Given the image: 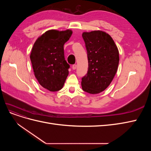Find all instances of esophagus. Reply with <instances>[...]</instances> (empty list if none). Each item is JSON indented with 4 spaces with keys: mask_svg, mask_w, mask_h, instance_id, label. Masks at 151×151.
Masks as SVG:
<instances>
[{
    "mask_svg": "<svg viewBox=\"0 0 151 151\" xmlns=\"http://www.w3.org/2000/svg\"><path fill=\"white\" fill-rule=\"evenodd\" d=\"M72 69H73V70H76V68H77V65H76V64L72 65Z\"/></svg>",
    "mask_w": 151,
    "mask_h": 151,
    "instance_id": "esophagus-1",
    "label": "esophagus"
}]
</instances>
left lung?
<instances>
[{
  "label": "left lung",
  "mask_w": 151,
  "mask_h": 151,
  "mask_svg": "<svg viewBox=\"0 0 151 151\" xmlns=\"http://www.w3.org/2000/svg\"><path fill=\"white\" fill-rule=\"evenodd\" d=\"M88 59V70L82 78V88L90 94L106 89L116 74L119 52L112 38L102 31L83 33Z\"/></svg>",
  "instance_id": "8db88e82"
}]
</instances>
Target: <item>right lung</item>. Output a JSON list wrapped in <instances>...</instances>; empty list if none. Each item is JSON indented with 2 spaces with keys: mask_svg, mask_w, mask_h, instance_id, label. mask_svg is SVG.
I'll return each mask as SVG.
<instances>
[{
  "mask_svg": "<svg viewBox=\"0 0 151 151\" xmlns=\"http://www.w3.org/2000/svg\"><path fill=\"white\" fill-rule=\"evenodd\" d=\"M72 34L71 30H49L35 42L30 59L36 78L50 91L60 90L68 75L70 65L65 60L63 45Z\"/></svg>",
  "mask_w": 151,
  "mask_h": 151,
  "instance_id": "1",
  "label": "right lung"
}]
</instances>
